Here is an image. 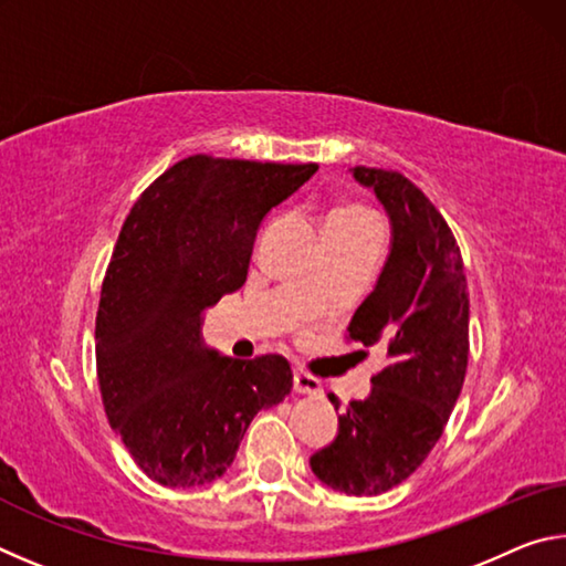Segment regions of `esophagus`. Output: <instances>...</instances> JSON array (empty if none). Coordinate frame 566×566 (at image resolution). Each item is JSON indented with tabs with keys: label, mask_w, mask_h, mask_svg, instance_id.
<instances>
[{
	"label": "esophagus",
	"mask_w": 566,
	"mask_h": 566,
	"mask_svg": "<svg viewBox=\"0 0 566 566\" xmlns=\"http://www.w3.org/2000/svg\"><path fill=\"white\" fill-rule=\"evenodd\" d=\"M294 391L300 395H322V381L317 377L306 375V371L296 369L294 371Z\"/></svg>",
	"instance_id": "1"
}]
</instances>
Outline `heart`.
<instances>
[{"label":"heart","instance_id":"heart-1","mask_svg":"<svg viewBox=\"0 0 566 566\" xmlns=\"http://www.w3.org/2000/svg\"><path fill=\"white\" fill-rule=\"evenodd\" d=\"M334 229H352V232H364V229H379L377 219L369 212L357 207H344L334 209L327 217V224H324V232H334Z\"/></svg>","mask_w":566,"mask_h":566}]
</instances>
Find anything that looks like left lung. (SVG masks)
Masks as SVG:
<instances>
[{
  "instance_id": "1",
  "label": "left lung",
  "mask_w": 566,
  "mask_h": 566,
  "mask_svg": "<svg viewBox=\"0 0 566 566\" xmlns=\"http://www.w3.org/2000/svg\"><path fill=\"white\" fill-rule=\"evenodd\" d=\"M352 177L387 209L391 247L347 339L381 347L389 364L310 467L332 490L375 496L417 472L444 432L467 375L469 292L457 239L424 191L391 169L354 167Z\"/></svg>"
}]
</instances>
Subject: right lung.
Listing matches in <instances>:
<instances>
[{"mask_svg":"<svg viewBox=\"0 0 566 566\" xmlns=\"http://www.w3.org/2000/svg\"><path fill=\"white\" fill-rule=\"evenodd\" d=\"M314 171L195 155L134 202L102 282L94 337L109 424L155 482H214L256 411L292 391L280 354L232 359L205 347L202 312L247 282L262 219Z\"/></svg>","mask_w":566,"mask_h":566,"instance_id":"obj_1","label":"right lung"}]
</instances>
